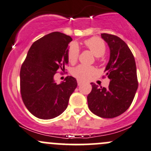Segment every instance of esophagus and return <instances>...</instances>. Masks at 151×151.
I'll list each match as a JSON object with an SVG mask.
<instances>
[{"instance_id":"1","label":"esophagus","mask_w":151,"mask_h":151,"mask_svg":"<svg viewBox=\"0 0 151 151\" xmlns=\"http://www.w3.org/2000/svg\"><path fill=\"white\" fill-rule=\"evenodd\" d=\"M83 82L82 81V80H77V84H78V86H80L81 84H83Z\"/></svg>"}]
</instances>
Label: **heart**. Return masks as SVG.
<instances>
[{
  "label": "heart",
  "instance_id": "1",
  "mask_svg": "<svg viewBox=\"0 0 151 151\" xmlns=\"http://www.w3.org/2000/svg\"><path fill=\"white\" fill-rule=\"evenodd\" d=\"M85 44L96 57H102L105 52V42L98 37H92L85 41ZM79 47L76 43H72L68 51V58L70 63H75L79 56ZM73 75L80 80H88L96 73V69L92 66L79 65L71 71Z\"/></svg>",
  "mask_w": 151,
  "mask_h": 151
}]
</instances>
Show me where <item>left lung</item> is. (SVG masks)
Returning a JSON list of instances; mask_svg holds the SVG:
<instances>
[{"label": "left lung", "instance_id": "1", "mask_svg": "<svg viewBox=\"0 0 151 151\" xmlns=\"http://www.w3.org/2000/svg\"><path fill=\"white\" fill-rule=\"evenodd\" d=\"M108 44L110 58L105 71L110 84L99 87L91 83L92 90L88 95V105L92 113L102 118H114L127 111L138 88L134 57L128 45L119 37L101 34Z\"/></svg>", "mask_w": 151, "mask_h": 151}]
</instances>
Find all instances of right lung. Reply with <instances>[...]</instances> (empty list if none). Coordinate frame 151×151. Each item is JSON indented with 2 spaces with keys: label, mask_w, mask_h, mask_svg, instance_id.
Masks as SVG:
<instances>
[{
  "label": "right lung",
  "mask_w": 151,
  "mask_h": 151,
  "mask_svg": "<svg viewBox=\"0 0 151 151\" xmlns=\"http://www.w3.org/2000/svg\"><path fill=\"white\" fill-rule=\"evenodd\" d=\"M71 40V37L58 32L45 35L32 45L20 68L23 103L39 119H53L60 115L77 88V80L71 76L60 84L54 79L58 68L65 70L68 63Z\"/></svg>",
  "instance_id": "obj_1"
}]
</instances>
